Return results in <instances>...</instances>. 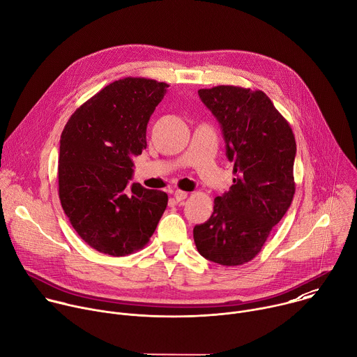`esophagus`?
Listing matches in <instances>:
<instances>
[{"instance_id": "1", "label": "esophagus", "mask_w": 357, "mask_h": 357, "mask_svg": "<svg viewBox=\"0 0 357 357\" xmlns=\"http://www.w3.org/2000/svg\"><path fill=\"white\" fill-rule=\"evenodd\" d=\"M174 197L176 199V202H182V200H185V199L188 197V192H183V190L176 189V190L174 192Z\"/></svg>"}]
</instances>
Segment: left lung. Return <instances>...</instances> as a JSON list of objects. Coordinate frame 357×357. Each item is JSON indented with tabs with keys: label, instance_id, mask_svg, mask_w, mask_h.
<instances>
[{
	"label": "left lung",
	"instance_id": "left-lung-1",
	"mask_svg": "<svg viewBox=\"0 0 357 357\" xmlns=\"http://www.w3.org/2000/svg\"><path fill=\"white\" fill-rule=\"evenodd\" d=\"M218 119L233 185L215 199L208 222L193 229L200 256L220 266H241L261 251L295 193V137L289 123L261 90L238 86L200 89Z\"/></svg>",
	"mask_w": 357,
	"mask_h": 357
}]
</instances>
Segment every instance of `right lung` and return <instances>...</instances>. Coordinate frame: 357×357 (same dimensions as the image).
<instances>
[{
  "instance_id": "1",
  "label": "right lung",
  "mask_w": 357,
  "mask_h": 357,
  "mask_svg": "<svg viewBox=\"0 0 357 357\" xmlns=\"http://www.w3.org/2000/svg\"><path fill=\"white\" fill-rule=\"evenodd\" d=\"M169 84L126 77L83 103L61 135L59 199L76 233L113 257L142 248L168 205L162 190L128 185L132 157L146 148V124Z\"/></svg>"
}]
</instances>
